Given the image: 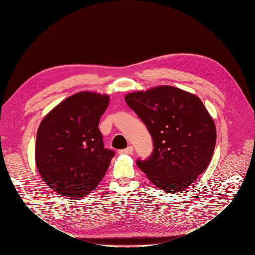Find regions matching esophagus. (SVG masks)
Listing matches in <instances>:
<instances>
[{
	"label": "esophagus",
	"instance_id": "esophagus-1",
	"mask_svg": "<svg viewBox=\"0 0 255 255\" xmlns=\"http://www.w3.org/2000/svg\"><path fill=\"white\" fill-rule=\"evenodd\" d=\"M133 146H128V148L127 149H123V150H120L119 151V153L120 154H132L133 153Z\"/></svg>",
	"mask_w": 255,
	"mask_h": 255
}]
</instances>
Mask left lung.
<instances>
[{
	"mask_svg": "<svg viewBox=\"0 0 255 255\" xmlns=\"http://www.w3.org/2000/svg\"><path fill=\"white\" fill-rule=\"evenodd\" d=\"M129 109L150 132L154 150L137 166L164 192L188 188L211 163L216 126L196 95L173 86H157L126 95Z\"/></svg>",
	"mask_w": 255,
	"mask_h": 255,
	"instance_id": "obj_1",
	"label": "left lung"
}]
</instances>
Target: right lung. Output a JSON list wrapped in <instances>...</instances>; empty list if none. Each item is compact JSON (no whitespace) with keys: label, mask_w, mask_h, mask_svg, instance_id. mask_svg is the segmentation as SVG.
Listing matches in <instances>:
<instances>
[{"label":"right lung","mask_w":255,"mask_h":255,"mask_svg":"<svg viewBox=\"0 0 255 255\" xmlns=\"http://www.w3.org/2000/svg\"><path fill=\"white\" fill-rule=\"evenodd\" d=\"M109 95L80 91L44 116L37 130L35 160L42 180L68 198L89 195L102 181L115 153L104 148L99 121Z\"/></svg>","instance_id":"1"}]
</instances>
